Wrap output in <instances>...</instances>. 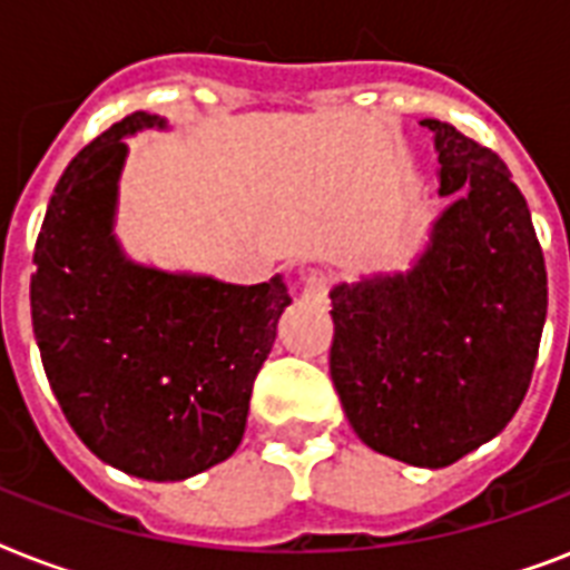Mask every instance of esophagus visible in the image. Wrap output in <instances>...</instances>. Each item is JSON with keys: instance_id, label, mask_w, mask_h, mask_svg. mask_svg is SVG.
I'll return each mask as SVG.
<instances>
[{"instance_id": "1", "label": "esophagus", "mask_w": 570, "mask_h": 570, "mask_svg": "<svg viewBox=\"0 0 570 570\" xmlns=\"http://www.w3.org/2000/svg\"><path fill=\"white\" fill-rule=\"evenodd\" d=\"M331 284H334V277L328 272H322V268H313L311 275H304V298H311V302H325L331 293Z\"/></svg>"}]
</instances>
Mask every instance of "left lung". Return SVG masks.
Instances as JSON below:
<instances>
[{"instance_id": "8db88e82", "label": "left lung", "mask_w": 570, "mask_h": 570, "mask_svg": "<svg viewBox=\"0 0 570 570\" xmlns=\"http://www.w3.org/2000/svg\"><path fill=\"white\" fill-rule=\"evenodd\" d=\"M432 245L407 275L331 293V379L357 438L414 468H446L500 434L530 390L548 268L505 163L443 120Z\"/></svg>"}]
</instances>
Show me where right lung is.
<instances>
[{
	"label": "right lung",
	"instance_id": "right-lung-1",
	"mask_svg": "<svg viewBox=\"0 0 570 570\" xmlns=\"http://www.w3.org/2000/svg\"><path fill=\"white\" fill-rule=\"evenodd\" d=\"M165 127L132 111L82 147L35 242L31 325L79 441L154 482L230 459L259 366L293 298L284 277L236 286L129 263L111 236L124 136Z\"/></svg>",
	"mask_w": 570,
	"mask_h": 570
}]
</instances>
